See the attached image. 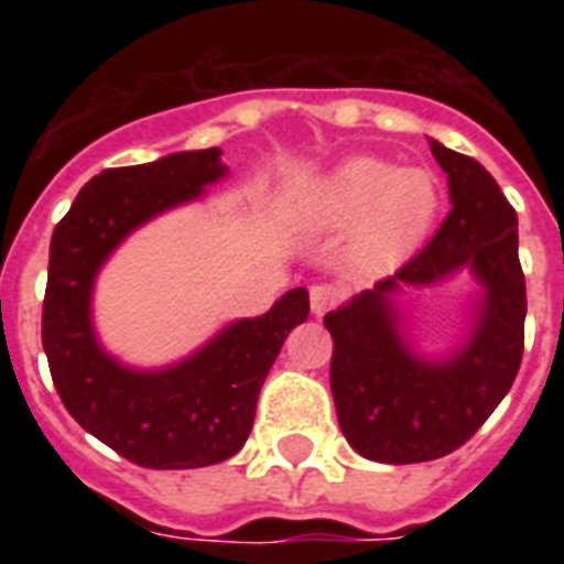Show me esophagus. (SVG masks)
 <instances>
[{
	"mask_svg": "<svg viewBox=\"0 0 564 564\" xmlns=\"http://www.w3.org/2000/svg\"><path fill=\"white\" fill-rule=\"evenodd\" d=\"M343 301V290H336L330 283H316V286H310V310L322 316L330 307H336Z\"/></svg>",
	"mask_w": 564,
	"mask_h": 564,
	"instance_id": "34e87169",
	"label": "esophagus"
}]
</instances>
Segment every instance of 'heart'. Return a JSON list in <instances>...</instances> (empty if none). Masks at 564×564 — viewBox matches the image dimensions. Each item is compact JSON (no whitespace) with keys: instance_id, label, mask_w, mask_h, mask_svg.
<instances>
[{"instance_id":"heart-1","label":"heart","mask_w":564,"mask_h":564,"mask_svg":"<svg viewBox=\"0 0 564 564\" xmlns=\"http://www.w3.org/2000/svg\"><path fill=\"white\" fill-rule=\"evenodd\" d=\"M433 172L398 170L377 158L343 163L318 189V219L345 228L360 221L357 248L366 260H392L415 246L436 216Z\"/></svg>"}]
</instances>
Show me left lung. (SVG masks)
Here are the masks:
<instances>
[{"instance_id": "1", "label": "left lung", "mask_w": 564, "mask_h": 564, "mask_svg": "<svg viewBox=\"0 0 564 564\" xmlns=\"http://www.w3.org/2000/svg\"><path fill=\"white\" fill-rule=\"evenodd\" d=\"M447 172L451 213L419 254L375 290L325 316L334 336L330 392L348 445L366 459L410 465L465 445L512 389L524 354L527 290L518 216L480 163L430 140ZM459 268L481 283L469 339L430 361L400 334L393 299Z\"/></svg>"}]
</instances>
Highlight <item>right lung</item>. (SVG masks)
<instances>
[{"instance_id": "right-lung-1", "label": "right lung", "mask_w": 564, "mask_h": 564, "mask_svg": "<svg viewBox=\"0 0 564 564\" xmlns=\"http://www.w3.org/2000/svg\"><path fill=\"white\" fill-rule=\"evenodd\" d=\"M219 149L166 154L90 178L48 246L43 351L61 401L87 433L143 468H204L246 445L257 394L310 295L290 290L257 318L230 322L187 360L131 369L93 330V283L122 239L228 175Z\"/></svg>"}]
</instances>
